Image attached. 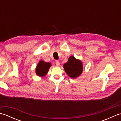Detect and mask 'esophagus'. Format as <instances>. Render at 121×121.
Returning <instances> with one entry per match:
<instances>
[{
    "mask_svg": "<svg viewBox=\"0 0 121 121\" xmlns=\"http://www.w3.org/2000/svg\"><path fill=\"white\" fill-rule=\"evenodd\" d=\"M56 66H60V62H59L58 61H56Z\"/></svg>",
    "mask_w": 121,
    "mask_h": 121,
    "instance_id": "obj_1",
    "label": "esophagus"
}]
</instances>
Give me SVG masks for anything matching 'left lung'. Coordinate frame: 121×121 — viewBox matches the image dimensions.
Here are the masks:
<instances>
[{
	"mask_svg": "<svg viewBox=\"0 0 121 121\" xmlns=\"http://www.w3.org/2000/svg\"><path fill=\"white\" fill-rule=\"evenodd\" d=\"M63 68L66 74L72 78H75L81 75L83 69L81 61L72 56L69 58L67 62L64 64Z\"/></svg>",
	"mask_w": 121,
	"mask_h": 121,
	"instance_id": "left-lung-1",
	"label": "left lung"
}]
</instances>
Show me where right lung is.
I'll return each mask as SVG.
<instances>
[{"mask_svg": "<svg viewBox=\"0 0 121 121\" xmlns=\"http://www.w3.org/2000/svg\"><path fill=\"white\" fill-rule=\"evenodd\" d=\"M51 66V64L50 63L40 60L36 68V73L39 76H44L48 73Z\"/></svg>", "mask_w": 121, "mask_h": 121, "instance_id": "1", "label": "right lung"}]
</instances>
